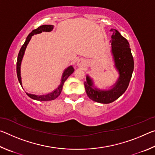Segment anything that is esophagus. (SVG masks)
<instances>
[{
    "label": "esophagus",
    "instance_id": "34e87169",
    "mask_svg": "<svg viewBox=\"0 0 155 155\" xmlns=\"http://www.w3.org/2000/svg\"><path fill=\"white\" fill-rule=\"evenodd\" d=\"M83 64H84L83 60H82V59L78 60V62H77V65H78V67H83Z\"/></svg>",
    "mask_w": 155,
    "mask_h": 155
}]
</instances>
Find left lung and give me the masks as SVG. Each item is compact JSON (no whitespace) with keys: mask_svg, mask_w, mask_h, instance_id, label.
<instances>
[{"mask_svg":"<svg viewBox=\"0 0 155 155\" xmlns=\"http://www.w3.org/2000/svg\"><path fill=\"white\" fill-rule=\"evenodd\" d=\"M111 54L114 68L119 77L108 90H101L94 85L93 78L88 74L84 83L87 95L92 101L99 103L108 104L115 101L125 92L129 84L134 69V61L129 43L118 31L111 28Z\"/></svg>","mask_w":155,"mask_h":155,"instance_id":"1","label":"left lung"}]
</instances>
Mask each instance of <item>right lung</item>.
<instances>
[{"label": "right lung", "instance_id": "right-lung-1", "mask_svg": "<svg viewBox=\"0 0 155 155\" xmlns=\"http://www.w3.org/2000/svg\"><path fill=\"white\" fill-rule=\"evenodd\" d=\"M54 26L53 25H41L40 27H39L36 29L32 31V32L29 33V35L27 36V39H26L25 42L23 44L22 46L21 47L19 53H18V59H17V64H16V72H17V76L18 81H19V83L22 86V78H21V63H22L23 57H24L25 52L26 51V48H27V45L28 42H29L32 36L34 35H36V34L41 33L42 32H51L52 30H53ZM74 71V68L72 67V65H70L67 68L64 70V72L62 74L61 79V83L59 84L58 87L55 90H53L52 92H50L46 94H43V95H36V94H29L26 92L27 94L28 97H30L33 100H35V101H52V100H54L58 97L60 94H61L62 91L63 86H64V84L65 81L67 80V78L71 75L73 72Z\"/></svg>", "mask_w": 155, "mask_h": 155}]
</instances>
